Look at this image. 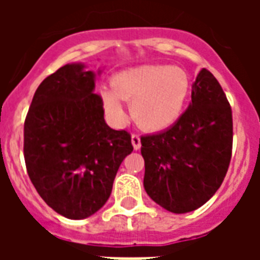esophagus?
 Returning <instances> with one entry per match:
<instances>
[{
    "instance_id": "obj_1",
    "label": "esophagus",
    "mask_w": 260,
    "mask_h": 260,
    "mask_svg": "<svg viewBox=\"0 0 260 260\" xmlns=\"http://www.w3.org/2000/svg\"><path fill=\"white\" fill-rule=\"evenodd\" d=\"M131 142H132V146H134V149L135 150H139L142 146V143H141V138L138 135H132L131 136Z\"/></svg>"
}]
</instances>
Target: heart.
<instances>
[{
  "instance_id": "b5f03b06",
  "label": "heart",
  "mask_w": 260,
  "mask_h": 260,
  "mask_svg": "<svg viewBox=\"0 0 260 260\" xmlns=\"http://www.w3.org/2000/svg\"><path fill=\"white\" fill-rule=\"evenodd\" d=\"M110 86L100 89V97L111 118L122 121L126 114L122 102H129L136 124L158 132L181 118L191 80L184 69L173 65H138L114 75Z\"/></svg>"
}]
</instances>
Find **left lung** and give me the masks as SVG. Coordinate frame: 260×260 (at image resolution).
Returning a JSON list of instances; mask_svg holds the SVG:
<instances>
[{"label":"left lung","mask_w":260,"mask_h":260,"mask_svg":"<svg viewBox=\"0 0 260 260\" xmlns=\"http://www.w3.org/2000/svg\"><path fill=\"white\" fill-rule=\"evenodd\" d=\"M145 191L177 214L205 205L229 170L233 115L217 79L202 68L192 83V103L169 129L141 138Z\"/></svg>","instance_id":"8db88e82"}]
</instances>
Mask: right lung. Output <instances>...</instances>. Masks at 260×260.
Segmentation results:
<instances>
[{
    "label": "right lung",
    "mask_w": 260,
    "mask_h": 260,
    "mask_svg": "<svg viewBox=\"0 0 260 260\" xmlns=\"http://www.w3.org/2000/svg\"><path fill=\"white\" fill-rule=\"evenodd\" d=\"M72 62L43 80L25 121V161L39 195L71 220L90 217L111 195L119 166L134 147L126 131L104 121L96 76Z\"/></svg>",
    "instance_id": "add662e5"
}]
</instances>
